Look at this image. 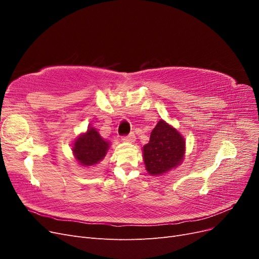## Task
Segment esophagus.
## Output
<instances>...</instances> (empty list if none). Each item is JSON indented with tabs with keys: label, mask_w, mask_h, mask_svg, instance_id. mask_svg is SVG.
I'll return each mask as SVG.
<instances>
[{
	"label": "esophagus",
	"mask_w": 259,
	"mask_h": 259,
	"mask_svg": "<svg viewBox=\"0 0 259 259\" xmlns=\"http://www.w3.org/2000/svg\"><path fill=\"white\" fill-rule=\"evenodd\" d=\"M122 140H123V142H127V143L135 142V134H134V133H130L128 135L123 136Z\"/></svg>",
	"instance_id": "34e87169"
}]
</instances>
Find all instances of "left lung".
Segmentation results:
<instances>
[{"mask_svg": "<svg viewBox=\"0 0 259 259\" xmlns=\"http://www.w3.org/2000/svg\"><path fill=\"white\" fill-rule=\"evenodd\" d=\"M143 150L148 173L162 175L182 163L185 140L175 128L161 120L151 132L150 140Z\"/></svg>", "mask_w": 259, "mask_h": 259, "instance_id": "1", "label": "left lung"}]
</instances>
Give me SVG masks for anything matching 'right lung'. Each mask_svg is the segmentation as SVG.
Listing matches in <instances>:
<instances>
[{
	"mask_svg": "<svg viewBox=\"0 0 259 259\" xmlns=\"http://www.w3.org/2000/svg\"><path fill=\"white\" fill-rule=\"evenodd\" d=\"M108 148L109 144L101 138L95 128L91 126L85 134L75 140L72 150L75 159L83 166H91L104 159Z\"/></svg>",
	"mask_w": 259,
	"mask_h": 259,
	"instance_id": "obj_1",
	"label": "right lung"
}]
</instances>
